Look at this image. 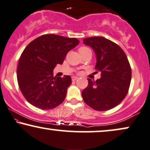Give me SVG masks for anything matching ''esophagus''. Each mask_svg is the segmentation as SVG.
<instances>
[{"label":"esophagus","instance_id":"obj_1","mask_svg":"<svg viewBox=\"0 0 150 150\" xmlns=\"http://www.w3.org/2000/svg\"><path fill=\"white\" fill-rule=\"evenodd\" d=\"M77 79H78V77H75V76L72 77V80H73V81H75Z\"/></svg>","mask_w":150,"mask_h":150}]
</instances>
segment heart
Returning a JSON list of instances; mask_svg holds the SVG:
<instances>
[{
    "label": "heart",
    "mask_w": 150,
    "mask_h": 150,
    "mask_svg": "<svg viewBox=\"0 0 150 150\" xmlns=\"http://www.w3.org/2000/svg\"><path fill=\"white\" fill-rule=\"evenodd\" d=\"M91 51V50H90V49H88V47H82L79 48V52H83V51Z\"/></svg>",
    "instance_id": "b5f03b06"
}]
</instances>
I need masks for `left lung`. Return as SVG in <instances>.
Masks as SVG:
<instances>
[{"label": "left lung", "instance_id": "obj_1", "mask_svg": "<svg viewBox=\"0 0 150 150\" xmlns=\"http://www.w3.org/2000/svg\"><path fill=\"white\" fill-rule=\"evenodd\" d=\"M83 42L95 51V69L101 72L100 79L88 78L83 99L94 110H108L119 105L128 92L132 78L128 59L119 45L103 37L87 38Z\"/></svg>", "mask_w": 150, "mask_h": 150}]
</instances>
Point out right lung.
<instances>
[{
    "instance_id": "right-lung-1",
    "label": "right lung",
    "mask_w": 150,
    "mask_h": 150,
    "mask_svg": "<svg viewBox=\"0 0 150 150\" xmlns=\"http://www.w3.org/2000/svg\"><path fill=\"white\" fill-rule=\"evenodd\" d=\"M79 42L75 38L46 34L27 45L20 57L17 79L28 102L42 110L54 108L63 102L71 77H54L53 71Z\"/></svg>"
}]
</instances>
